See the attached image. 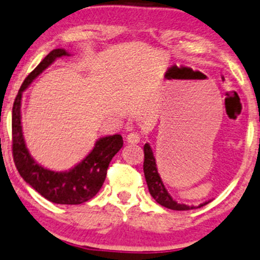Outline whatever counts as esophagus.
<instances>
[{
    "mask_svg": "<svg viewBox=\"0 0 260 260\" xmlns=\"http://www.w3.org/2000/svg\"><path fill=\"white\" fill-rule=\"evenodd\" d=\"M126 141L131 143V145H136V143H139L140 141H141V136H140L137 133H131L127 135Z\"/></svg>",
    "mask_w": 260,
    "mask_h": 260,
    "instance_id": "obj_1",
    "label": "esophagus"
}]
</instances>
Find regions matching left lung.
Wrapping results in <instances>:
<instances>
[{"label": "left lung", "instance_id": "obj_1", "mask_svg": "<svg viewBox=\"0 0 260 260\" xmlns=\"http://www.w3.org/2000/svg\"><path fill=\"white\" fill-rule=\"evenodd\" d=\"M143 152H145L143 173H145V178L146 182H147L149 193H151V196L154 198L155 202L159 203L160 206L166 207L168 209L173 210H190L194 208H201V207L208 204V202H204L202 204H200L198 207H194L178 203L175 200H173V197L170 196V193L167 191L163 181H161V178L157 169V163H155L153 152H152L151 146H149L148 143H146V145L143 146Z\"/></svg>", "mask_w": 260, "mask_h": 260}]
</instances>
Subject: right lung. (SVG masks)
I'll return each mask as SVG.
<instances>
[{"mask_svg": "<svg viewBox=\"0 0 260 260\" xmlns=\"http://www.w3.org/2000/svg\"><path fill=\"white\" fill-rule=\"evenodd\" d=\"M63 56H70L64 48L51 51L21 84L12 109V149L20 176L42 197L57 204H81L93 198L101 190L112 158L123 147V137L118 134L101 137L94 143L92 151L74 168L67 172H53L40 166L31 157L21 127L23 92L46 68Z\"/></svg>", "mask_w": 260, "mask_h": 260, "instance_id": "right-lung-1", "label": "right lung"}]
</instances>
